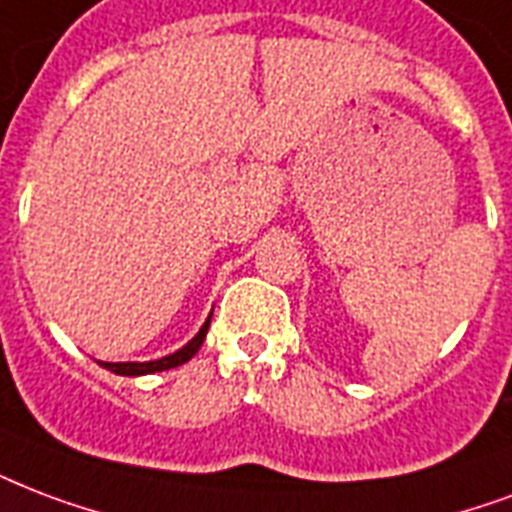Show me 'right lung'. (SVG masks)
<instances>
[{"label": "right lung", "mask_w": 512, "mask_h": 512, "mask_svg": "<svg viewBox=\"0 0 512 512\" xmlns=\"http://www.w3.org/2000/svg\"><path fill=\"white\" fill-rule=\"evenodd\" d=\"M209 322H212V314L209 319L204 322V327L198 330L193 341L185 343L182 349H177L174 354L169 357H161V360H150V362H101L104 368L117 373V376H147V373H158V370H169V368H177V365H185L190 357H195V351L201 349V343L206 338V330H209Z\"/></svg>", "instance_id": "1"}]
</instances>
